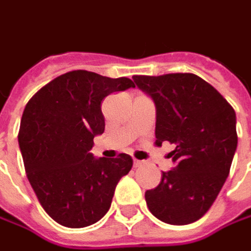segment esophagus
Masks as SVG:
<instances>
[{"instance_id": "obj_1", "label": "esophagus", "mask_w": 251, "mask_h": 251, "mask_svg": "<svg viewBox=\"0 0 251 251\" xmlns=\"http://www.w3.org/2000/svg\"><path fill=\"white\" fill-rule=\"evenodd\" d=\"M142 164H143V161H139V160H134V167H135V168H139V167H141Z\"/></svg>"}]
</instances>
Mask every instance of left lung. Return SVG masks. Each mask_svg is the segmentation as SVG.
I'll return each mask as SVG.
<instances>
[{"label":"left lung","mask_w":251,"mask_h":251,"mask_svg":"<svg viewBox=\"0 0 251 251\" xmlns=\"http://www.w3.org/2000/svg\"><path fill=\"white\" fill-rule=\"evenodd\" d=\"M155 106V145H175L174 168L145 193L158 220L184 226L200 220L227 180L236 146V116L220 93L194 74L134 77Z\"/></svg>","instance_id":"left-lung-1"}]
</instances>
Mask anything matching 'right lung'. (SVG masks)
I'll list each match as a JSON object with an SVG mask.
<instances>
[{
	"mask_svg": "<svg viewBox=\"0 0 251 251\" xmlns=\"http://www.w3.org/2000/svg\"><path fill=\"white\" fill-rule=\"evenodd\" d=\"M135 87L128 77L72 71L53 79L24 108L19 146L31 187L45 212L68 228L101 220L115 188L132 168L128 154L96 158L94 136L105 131L101 102Z\"/></svg>",
	"mask_w": 251,
	"mask_h": 251,
	"instance_id": "obj_1",
	"label": "right lung"
}]
</instances>
